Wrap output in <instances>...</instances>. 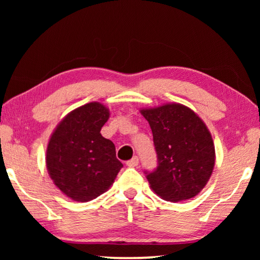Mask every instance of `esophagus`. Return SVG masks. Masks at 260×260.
Masks as SVG:
<instances>
[{
    "label": "esophagus",
    "instance_id": "34e87169",
    "mask_svg": "<svg viewBox=\"0 0 260 260\" xmlns=\"http://www.w3.org/2000/svg\"><path fill=\"white\" fill-rule=\"evenodd\" d=\"M126 165L129 167H137L138 166V157H137V156H135V157L131 158L130 161H127Z\"/></svg>",
    "mask_w": 260,
    "mask_h": 260
}]
</instances>
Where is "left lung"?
Instances as JSON below:
<instances>
[{
  "instance_id": "8db88e82",
  "label": "left lung",
  "mask_w": 260,
  "mask_h": 260,
  "mask_svg": "<svg viewBox=\"0 0 260 260\" xmlns=\"http://www.w3.org/2000/svg\"><path fill=\"white\" fill-rule=\"evenodd\" d=\"M151 127L158 166L147 173L150 188L163 200L179 202L204 189L215 165L212 135L193 110L179 103L142 109Z\"/></svg>"
}]
</instances>
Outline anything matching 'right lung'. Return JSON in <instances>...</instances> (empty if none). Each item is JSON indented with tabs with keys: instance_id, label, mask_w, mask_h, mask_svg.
I'll use <instances>...</instances> for the list:
<instances>
[{
	"instance_id": "add662e5",
	"label": "right lung",
	"mask_w": 260,
	"mask_h": 260,
	"mask_svg": "<svg viewBox=\"0 0 260 260\" xmlns=\"http://www.w3.org/2000/svg\"><path fill=\"white\" fill-rule=\"evenodd\" d=\"M109 117V109L102 103H87L67 113L49 137L48 174L74 201L87 202L105 193L123 167L115 144L101 134Z\"/></svg>"
}]
</instances>
